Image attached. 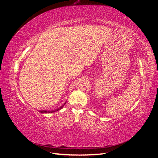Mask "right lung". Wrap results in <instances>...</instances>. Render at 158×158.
I'll list each match as a JSON object with an SVG mask.
<instances>
[{
    "mask_svg": "<svg viewBox=\"0 0 158 158\" xmlns=\"http://www.w3.org/2000/svg\"><path fill=\"white\" fill-rule=\"evenodd\" d=\"M65 103H64V105L63 106H62L61 107H60L59 108H58V109H55V110H54V111H47V110H42V111H40V112L41 113H54V112H55V111H59V110H60V109H62L63 107V106H64L65 105Z\"/></svg>",
    "mask_w": 158,
    "mask_h": 158,
    "instance_id": "add662e5",
    "label": "right lung"
}]
</instances>
